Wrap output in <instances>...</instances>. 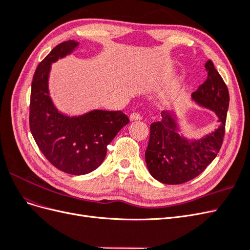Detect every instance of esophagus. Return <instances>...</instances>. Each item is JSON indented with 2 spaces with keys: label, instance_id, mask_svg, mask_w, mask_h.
<instances>
[{
  "label": "esophagus",
  "instance_id": "esophagus-1",
  "mask_svg": "<svg viewBox=\"0 0 250 250\" xmlns=\"http://www.w3.org/2000/svg\"><path fill=\"white\" fill-rule=\"evenodd\" d=\"M141 119H142V117H141L140 113L134 112V113H131V115H130V121H139Z\"/></svg>",
  "mask_w": 250,
  "mask_h": 250
}]
</instances>
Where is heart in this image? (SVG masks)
Wrapping results in <instances>:
<instances>
[{"instance_id": "heart-1", "label": "heart", "mask_w": 250, "mask_h": 250, "mask_svg": "<svg viewBox=\"0 0 250 250\" xmlns=\"http://www.w3.org/2000/svg\"><path fill=\"white\" fill-rule=\"evenodd\" d=\"M170 96H171V93H168L167 95H166V96H165V99H168V98H169Z\"/></svg>"}]
</instances>
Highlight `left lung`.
I'll use <instances>...</instances> for the list:
<instances>
[{"instance_id": "8db88e82", "label": "left lung", "mask_w": 250, "mask_h": 250, "mask_svg": "<svg viewBox=\"0 0 250 250\" xmlns=\"http://www.w3.org/2000/svg\"><path fill=\"white\" fill-rule=\"evenodd\" d=\"M208 79L192 94L198 106L214 111L218 125L214 131L199 139L181 132L176 112L163 111L162 120L150 125V138L145 152L149 173L165 185L187 183L202 173L214 161L221 148L226 113L229 104V89L211 60L206 62Z\"/></svg>"}]
</instances>
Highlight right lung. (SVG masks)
<instances>
[{
    "mask_svg": "<svg viewBox=\"0 0 250 250\" xmlns=\"http://www.w3.org/2000/svg\"><path fill=\"white\" fill-rule=\"evenodd\" d=\"M79 42L59 43L37 66L31 85L30 130L47 160L64 173L84 175L103 163L107 145L129 123L122 111L94 109L79 116L57 109L50 96L51 64L78 47Z\"/></svg>",
    "mask_w": 250,
    "mask_h": 250,
    "instance_id": "obj_1",
    "label": "right lung"
}]
</instances>
